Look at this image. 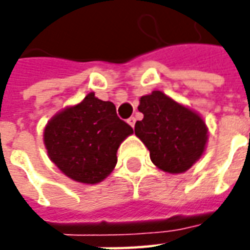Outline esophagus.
I'll return each mask as SVG.
<instances>
[{
  "instance_id": "34e87169",
  "label": "esophagus",
  "mask_w": 250,
  "mask_h": 250,
  "mask_svg": "<svg viewBox=\"0 0 250 250\" xmlns=\"http://www.w3.org/2000/svg\"><path fill=\"white\" fill-rule=\"evenodd\" d=\"M135 122H136V119L134 118V116H131V118H128V119H127V123H128V125L132 127V128H134V125H135Z\"/></svg>"
}]
</instances>
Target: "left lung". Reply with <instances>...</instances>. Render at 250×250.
I'll return each mask as SVG.
<instances>
[{
	"label": "left lung",
	"instance_id": "1",
	"mask_svg": "<svg viewBox=\"0 0 250 250\" xmlns=\"http://www.w3.org/2000/svg\"><path fill=\"white\" fill-rule=\"evenodd\" d=\"M139 102L143 119L135 123V135L148 148L151 162L166 173H185L205 151L208 127L204 119L161 91H152Z\"/></svg>",
	"mask_w": 250,
	"mask_h": 250
}]
</instances>
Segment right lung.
Returning <instances> with one entry per match:
<instances>
[{"label": "right lung", "instance_id": "right-lung-1", "mask_svg": "<svg viewBox=\"0 0 250 250\" xmlns=\"http://www.w3.org/2000/svg\"><path fill=\"white\" fill-rule=\"evenodd\" d=\"M131 134V125L118 118L115 104L91 92L48 122L44 145L48 157L68 178L95 185L114 170L120 143Z\"/></svg>", "mask_w": 250, "mask_h": 250}]
</instances>
